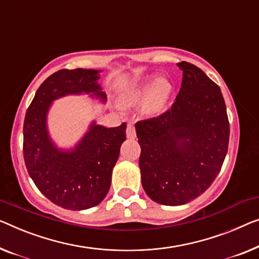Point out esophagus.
Here are the masks:
<instances>
[{"label":"esophagus","instance_id":"esophagus-1","mask_svg":"<svg viewBox=\"0 0 259 259\" xmlns=\"http://www.w3.org/2000/svg\"><path fill=\"white\" fill-rule=\"evenodd\" d=\"M126 137L128 138L136 137V129H135V125L133 123H129L128 126H126Z\"/></svg>","mask_w":259,"mask_h":259}]
</instances>
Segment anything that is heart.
<instances>
[{"label":"heart","instance_id":"heart-1","mask_svg":"<svg viewBox=\"0 0 259 259\" xmlns=\"http://www.w3.org/2000/svg\"><path fill=\"white\" fill-rule=\"evenodd\" d=\"M152 80H148L146 82H144L141 86H138L136 88H134L133 91L130 92L129 94V100L130 101H138L144 98L146 95V93L149 92L150 86H151ZM169 93V83L167 82L165 79H159L154 84L151 93H150L149 96V107L150 109L156 110L158 108H160V106L163 105L166 100L167 95Z\"/></svg>","mask_w":259,"mask_h":259}]
</instances>
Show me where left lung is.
Wrapping results in <instances>:
<instances>
[{
    "label": "left lung",
    "instance_id": "1",
    "mask_svg": "<svg viewBox=\"0 0 259 259\" xmlns=\"http://www.w3.org/2000/svg\"><path fill=\"white\" fill-rule=\"evenodd\" d=\"M178 66L183 81L171 108L136 123L143 188L165 206L190 202L210 186L230 134L220 87L195 65L181 61Z\"/></svg>",
    "mask_w": 259,
    "mask_h": 259
}]
</instances>
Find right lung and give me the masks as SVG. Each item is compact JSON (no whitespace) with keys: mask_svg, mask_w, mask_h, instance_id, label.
Segmentation results:
<instances>
[{"mask_svg":"<svg viewBox=\"0 0 259 259\" xmlns=\"http://www.w3.org/2000/svg\"><path fill=\"white\" fill-rule=\"evenodd\" d=\"M100 71L60 69L50 75L36 92L23 125V156L29 176L50 201L65 209L82 210L99 204L110 188L126 124L106 128L92 123L72 151L56 148L46 128L51 102L68 94L93 93L106 101L96 82Z\"/></svg>","mask_w":259,"mask_h":259,"instance_id":"1","label":"right lung"}]
</instances>
